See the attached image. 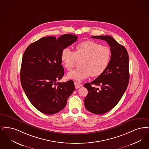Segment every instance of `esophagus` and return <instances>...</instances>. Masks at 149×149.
<instances>
[{
  "instance_id": "esophagus-1",
  "label": "esophagus",
  "mask_w": 149,
  "mask_h": 149,
  "mask_svg": "<svg viewBox=\"0 0 149 149\" xmlns=\"http://www.w3.org/2000/svg\"><path fill=\"white\" fill-rule=\"evenodd\" d=\"M74 86H75L76 89H78L79 88H80V87L82 86L81 84H78V83H76V82H74Z\"/></svg>"
}]
</instances>
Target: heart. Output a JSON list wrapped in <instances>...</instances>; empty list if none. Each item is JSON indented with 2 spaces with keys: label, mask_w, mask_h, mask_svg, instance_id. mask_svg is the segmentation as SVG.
<instances>
[{
  "label": "heart",
  "mask_w": 149,
  "mask_h": 149,
  "mask_svg": "<svg viewBox=\"0 0 149 149\" xmlns=\"http://www.w3.org/2000/svg\"><path fill=\"white\" fill-rule=\"evenodd\" d=\"M111 59L110 48L93 40H84L76 46L74 52L68 48L61 53L64 67L70 71L81 61V67L68 73L67 78L82 82L90 76L98 77L107 68Z\"/></svg>",
  "instance_id": "obj_1"
}]
</instances>
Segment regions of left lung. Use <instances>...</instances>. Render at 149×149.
<instances>
[{"label":"left lung","instance_id":"obj_1","mask_svg":"<svg viewBox=\"0 0 149 149\" xmlns=\"http://www.w3.org/2000/svg\"><path fill=\"white\" fill-rule=\"evenodd\" d=\"M91 38L106 40L111 47V59L106 70L91 83L84 84L88 90L84 98L85 107L93 113L100 115L112 110L126 91L129 82V59L125 47L111 36Z\"/></svg>","mask_w":149,"mask_h":149}]
</instances>
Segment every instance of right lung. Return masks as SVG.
Returning <instances> with one entry per match:
<instances>
[{
	"label": "right lung",
	"instance_id": "1",
	"mask_svg": "<svg viewBox=\"0 0 149 149\" xmlns=\"http://www.w3.org/2000/svg\"><path fill=\"white\" fill-rule=\"evenodd\" d=\"M77 40L65 34L58 39L43 37L29 45L24 53L20 68V82L31 103L42 113H56L63 109L75 89L74 82H57L64 75L61 53Z\"/></svg>",
	"mask_w": 149,
	"mask_h": 149
}]
</instances>
